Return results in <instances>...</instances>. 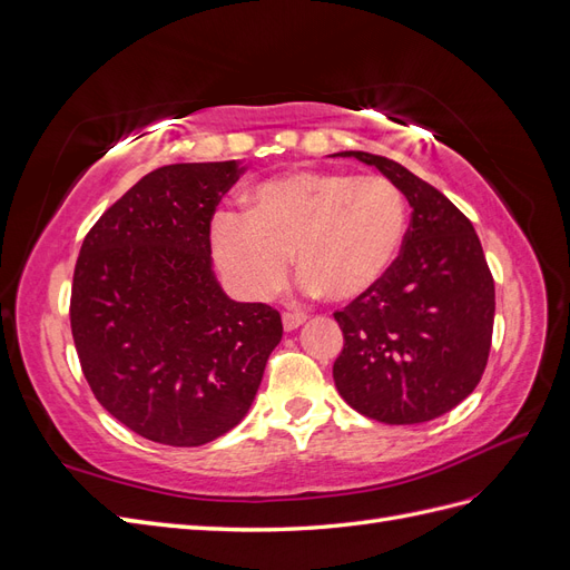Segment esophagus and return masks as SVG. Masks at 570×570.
Masks as SVG:
<instances>
[{"label": "esophagus", "mask_w": 570, "mask_h": 570, "mask_svg": "<svg viewBox=\"0 0 570 570\" xmlns=\"http://www.w3.org/2000/svg\"><path fill=\"white\" fill-rule=\"evenodd\" d=\"M306 321V316L304 314H283V327H285V331L289 333V331H297V327L302 325Z\"/></svg>", "instance_id": "1"}]
</instances>
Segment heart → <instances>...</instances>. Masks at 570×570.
I'll return each mask as SVG.
<instances>
[{
  "mask_svg": "<svg viewBox=\"0 0 570 570\" xmlns=\"http://www.w3.org/2000/svg\"><path fill=\"white\" fill-rule=\"evenodd\" d=\"M406 204L383 176L289 170L252 185L243 214H218L212 249L235 292L266 299L295 256L302 287L335 304L366 297L400 256Z\"/></svg>",
  "mask_w": 570,
  "mask_h": 570,
  "instance_id": "obj_1",
  "label": "heart"
}]
</instances>
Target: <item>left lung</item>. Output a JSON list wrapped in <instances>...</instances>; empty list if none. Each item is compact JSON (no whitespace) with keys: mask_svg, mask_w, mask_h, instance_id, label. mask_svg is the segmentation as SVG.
Listing matches in <instances>:
<instances>
[{"mask_svg":"<svg viewBox=\"0 0 570 570\" xmlns=\"http://www.w3.org/2000/svg\"><path fill=\"white\" fill-rule=\"evenodd\" d=\"M411 206L402 254L366 297L335 312L344 347L333 377L342 400L387 425L433 421L480 383L494 325V281L473 223L409 168L368 151Z\"/></svg>","mask_w":570,"mask_h":570,"instance_id":"1","label":"left lung"}]
</instances>
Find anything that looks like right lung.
Here are the masks:
<instances>
[{"label": "right lung", "mask_w": 570, "mask_h": 570, "mask_svg": "<svg viewBox=\"0 0 570 570\" xmlns=\"http://www.w3.org/2000/svg\"><path fill=\"white\" fill-rule=\"evenodd\" d=\"M243 161L170 164L132 185L85 237L71 331L85 377L116 421L151 442L199 446L247 416L283 321L235 302L209 228Z\"/></svg>", "instance_id": "right-lung-1"}]
</instances>
